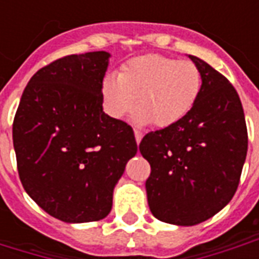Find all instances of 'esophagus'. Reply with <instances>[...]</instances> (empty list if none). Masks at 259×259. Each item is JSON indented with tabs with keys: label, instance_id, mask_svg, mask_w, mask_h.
Masks as SVG:
<instances>
[{
	"label": "esophagus",
	"instance_id": "obj_1",
	"mask_svg": "<svg viewBox=\"0 0 259 259\" xmlns=\"http://www.w3.org/2000/svg\"><path fill=\"white\" fill-rule=\"evenodd\" d=\"M135 137H136V141H137V144L140 143L141 139H143V133H141L140 130H135Z\"/></svg>",
	"mask_w": 259,
	"mask_h": 259
}]
</instances>
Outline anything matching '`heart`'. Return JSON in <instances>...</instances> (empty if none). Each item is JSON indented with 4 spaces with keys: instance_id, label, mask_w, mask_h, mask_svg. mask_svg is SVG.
<instances>
[{
    "instance_id": "b5f03b06",
    "label": "heart",
    "mask_w": 259,
    "mask_h": 259,
    "mask_svg": "<svg viewBox=\"0 0 259 259\" xmlns=\"http://www.w3.org/2000/svg\"><path fill=\"white\" fill-rule=\"evenodd\" d=\"M201 91L202 73L194 62L157 54L130 59L119 74H107L101 85L104 107L112 118L127 116L137 102V120L158 127L187 116Z\"/></svg>"
}]
</instances>
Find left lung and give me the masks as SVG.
I'll list each match as a JSON object with an SVG mask.
<instances>
[{
    "label": "left lung",
    "instance_id": "left-lung-1",
    "mask_svg": "<svg viewBox=\"0 0 259 259\" xmlns=\"http://www.w3.org/2000/svg\"><path fill=\"white\" fill-rule=\"evenodd\" d=\"M202 73V91L178 123L147 133L140 152L151 174L148 206L162 222L193 226L233 198L244 165L248 136L239 94L222 73L189 55Z\"/></svg>",
    "mask_w": 259,
    "mask_h": 259
}]
</instances>
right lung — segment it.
<instances>
[{
  "mask_svg": "<svg viewBox=\"0 0 259 259\" xmlns=\"http://www.w3.org/2000/svg\"><path fill=\"white\" fill-rule=\"evenodd\" d=\"M105 51L68 55L37 70L20 98L12 139L22 185L51 217L100 221L137 152L129 124L102 111Z\"/></svg>",
  "mask_w": 259,
  "mask_h": 259,
  "instance_id": "1",
  "label": "right lung"
}]
</instances>
